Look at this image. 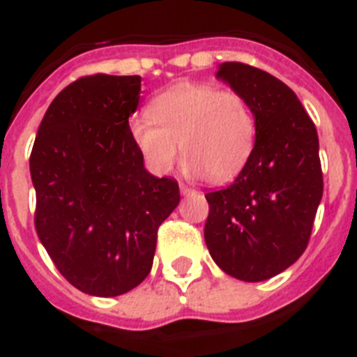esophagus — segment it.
<instances>
[{
  "mask_svg": "<svg viewBox=\"0 0 357 357\" xmlns=\"http://www.w3.org/2000/svg\"><path fill=\"white\" fill-rule=\"evenodd\" d=\"M181 193L182 195H191V193H195V189L189 188V185H185V184H181Z\"/></svg>",
  "mask_w": 357,
  "mask_h": 357,
  "instance_id": "esophagus-1",
  "label": "esophagus"
}]
</instances>
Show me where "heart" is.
Here are the masks:
<instances>
[{
	"mask_svg": "<svg viewBox=\"0 0 357 357\" xmlns=\"http://www.w3.org/2000/svg\"><path fill=\"white\" fill-rule=\"evenodd\" d=\"M146 112L148 119H130V135L157 175L172 172L182 150L185 173L225 182L245 168L254 151V109L234 89L181 82L153 98Z\"/></svg>",
	"mask_w": 357,
	"mask_h": 357,
	"instance_id": "1",
	"label": "heart"
}]
</instances>
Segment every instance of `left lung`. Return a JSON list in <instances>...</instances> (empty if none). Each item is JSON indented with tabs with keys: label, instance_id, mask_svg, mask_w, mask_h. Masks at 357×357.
<instances>
[{
	"label": "left lung",
	"instance_id": "8db88e82",
	"mask_svg": "<svg viewBox=\"0 0 357 357\" xmlns=\"http://www.w3.org/2000/svg\"><path fill=\"white\" fill-rule=\"evenodd\" d=\"M216 77L250 102L257 135L236 181L206 195L204 238L223 272L259 282L284 272L307 247L324 193L318 134L296 94L270 73L223 62Z\"/></svg>",
	"mask_w": 357,
	"mask_h": 357
}]
</instances>
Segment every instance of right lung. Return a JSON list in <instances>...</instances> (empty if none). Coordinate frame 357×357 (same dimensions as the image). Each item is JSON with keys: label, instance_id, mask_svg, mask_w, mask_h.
I'll return each mask as SVG.
<instances>
[{"label": "right lung", "instance_id": "obj_1", "mask_svg": "<svg viewBox=\"0 0 357 357\" xmlns=\"http://www.w3.org/2000/svg\"><path fill=\"white\" fill-rule=\"evenodd\" d=\"M141 77L91 75L56 94L31 148L36 230L80 291L118 296L150 273L160 223L181 193L144 168L128 118Z\"/></svg>", "mask_w": 357, "mask_h": 357}]
</instances>
